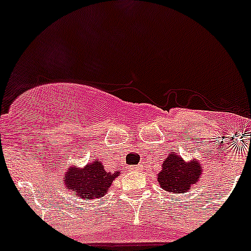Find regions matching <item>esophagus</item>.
<instances>
[{"label":"esophagus","mask_w":251,"mask_h":251,"mask_svg":"<svg viewBox=\"0 0 251 251\" xmlns=\"http://www.w3.org/2000/svg\"><path fill=\"white\" fill-rule=\"evenodd\" d=\"M129 170L130 171H139L141 170V167H139V166H129Z\"/></svg>","instance_id":"1"}]
</instances>
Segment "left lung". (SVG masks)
<instances>
[{"instance_id":"1","label":"left lung","mask_w":251,"mask_h":251,"mask_svg":"<svg viewBox=\"0 0 251 251\" xmlns=\"http://www.w3.org/2000/svg\"><path fill=\"white\" fill-rule=\"evenodd\" d=\"M202 166L197 161L186 163L178 154L171 156L162 163V171L158 174V182L165 191L174 194H185L194 187L200 179Z\"/></svg>"}]
</instances>
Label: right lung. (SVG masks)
Listing matches in <instances>:
<instances>
[{"mask_svg":"<svg viewBox=\"0 0 251 251\" xmlns=\"http://www.w3.org/2000/svg\"><path fill=\"white\" fill-rule=\"evenodd\" d=\"M121 172H106L99 161L90 162L84 168L69 167L66 170L64 183L68 190L80 199L103 197L112 185L113 179Z\"/></svg>","mask_w":251,"mask_h":251,"instance_id":"add662e5","label":"right lung"}]
</instances>
